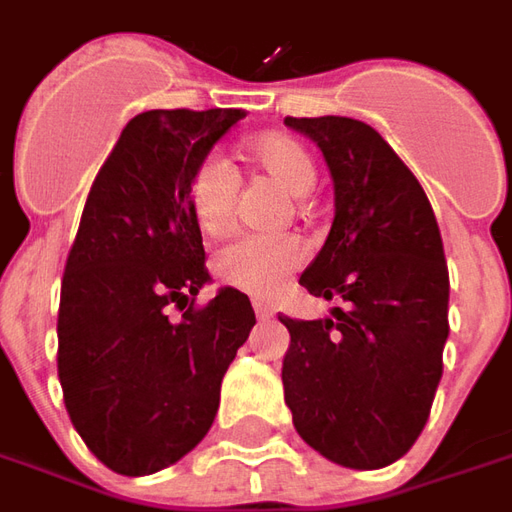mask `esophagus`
Returning a JSON list of instances; mask_svg holds the SVG:
<instances>
[{
	"instance_id": "1",
	"label": "esophagus",
	"mask_w": 512,
	"mask_h": 512,
	"mask_svg": "<svg viewBox=\"0 0 512 512\" xmlns=\"http://www.w3.org/2000/svg\"><path fill=\"white\" fill-rule=\"evenodd\" d=\"M252 307H255V315H257V318H263V321H266V318H271V315H274V307H271V304H268V301H263V299H255V301H252Z\"/></svg>"
}]
</instances>
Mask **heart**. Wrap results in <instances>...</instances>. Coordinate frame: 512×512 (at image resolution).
<instances>
[{
	"mask_svg": "<svg viewBox=\"0 0 512 512\" xmlns=\"http://www.w3.org/2000/svg\"><path fill=\"white\" fill-rule=\"evenodd\" d=\"M244 158L263 175L296 197L310 194L315 186V164L307 147L290 134H260L241 147ZM238 178L233 167L219 156L202 158L186 186V200L194 222L205 235L224 233L233 222ZM307 260V249L290 235H246L222 246L213 257V271L224 285L252 296L277 293L288 277Z\"/></svg>",
	"mask_w": 512,
	"mask_h": 512,
	"instance_id": "obj_1",
	"label": "heart"
}]
</instances>
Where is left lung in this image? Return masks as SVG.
<instances>
[{
	"mask_svg": "<svg viewBox=\"0 0 512 512\" xmlns=\"http://www.w3.org/2000/svg\"><path fill=\"white\" fill-rule=\"evenodd\" d=\"M321 147L334 222L301 274L332 318L288 326L285 403L299 436L348 469L403 458L428 422L450 334V274L428 194L376 128L351 117H285Z\"/></svg>",
	"mask_w": 512,
	"mask_h": 512,
	"instance_id": "8db88e82",
	"label": "left lung"
}]
</instances>
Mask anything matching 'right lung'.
<instances>
[{
    "mask_svg": "<svg viewBox=\"0 0 512 512\" xmlns=\"http://www.w3.org/2000/svg\"><path fill=\"white\" fill-rule=\"evenodd\" d=\"M244 117L136 115L84 202L62 274L57 373L73 428L117 474H153L200 444L224 373L255 326L241 290L197 304L211 277L186 200L194 167Z\"/></svg>",
    "mask_w": 512,
    "mask_h": 512,
    "instance_id": "right-lung-1",
    "label": "right lung"
}]
</instances>
